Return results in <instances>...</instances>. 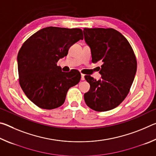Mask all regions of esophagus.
Wrapping results in <instances>:
<instances>
[{"label": "esophagus", "instance_id": "1", "mask_svg": "<svg viewBox=\"0 0 156 156\" xmlns=\"http://www.w3.org/2000/svg\"><path fill=\"white\" fill-rule=\"evenodd\" d=\"M81 80H84V75L83 74V73H82V74H81Z\"/></svg>", "mask_w": 156, "mask_h": 156}]
</instances>
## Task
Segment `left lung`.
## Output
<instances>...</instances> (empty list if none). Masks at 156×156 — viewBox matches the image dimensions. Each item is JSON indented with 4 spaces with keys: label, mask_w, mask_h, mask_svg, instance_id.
Wrapping results in <instances>:
<instances>
[{
    "label": "left lung",
    "mask_w": 156,
    "mask_h": 156,
    "mask_svg": "<svg viewBox=\"0 0 156 156\" xmlns=\"http://www.w3.org/2000/svg\"><path fill=\"white\" fill-rule=\"evenodd\" d=\"M83 32L92 62H103L100 80L84 76L90 84L84 101L91 109L107 112L118 107L128 95L137 70L136 58L129 41L114 29L84 28Z\"/></svg>",
    "instance_id": "left-lung-1"
}]
</instances>
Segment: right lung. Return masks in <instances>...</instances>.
Returning a JSON list of instances; mask_svg holds the SVG:
<instances>
[{"mask_svg": "<svg viewBox=\"0 0 156 156\" xmlns=\"http://www.w3.org/2000/svg\"><path fill=\"white\" fill-rule=\"evenodd\" d=\"M83 39L79 28L48 27L31 36L18 54L19 84L34 104L44 109L64 103L69 89L80 80L76 69L63 72L56 63L73 44Z\"/></svg>", "mask_w": 156, "mask_h": 156, "instance_id": "right-lung-1", "label": "right lung"}]
</instances>
